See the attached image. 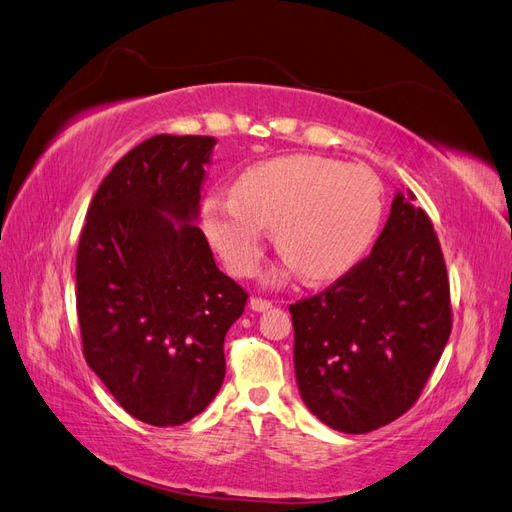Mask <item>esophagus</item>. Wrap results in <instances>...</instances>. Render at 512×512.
<instances>
[{"mask_svg":"<svg viewBox=\"0 0 512 512\" xmlns=\"http://www.w3.org/2000/svg\"><path fill=\"white\" fill-rule=\"evenodd\" d=\"M251 309L253 311H257V313H266V311H270L272 309V302L270 300H264V298H251Z\"/></svg>","mask_w":512,"mask_h":512,"instance_id":"1","label":"esophagus"}]
</instances>
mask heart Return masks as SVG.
Masks as SVG:
<instances>
[{"label":"heart","mask_w":512,"mask_h":512,"mask_svg":"<svg viewBox=\"0 0 512 512\" xmlns=\"http://www.w3.org/2000/svg\"><path fill=\"white\" fill-rule=\"evenodd\" d=\"M384 221V191L362 165L317 154H287L246 167L231 197L203 201L201 223L214 251L238 276H253L268 229L289 268L304 279H339L373 246Z\"/></svg>","instance_id":"obj_1"}]
</instances>
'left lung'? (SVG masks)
<instances>
[{"mask_svg":"<svg viewBox=\"0 0 512 512\" xmlns=\"http://www.w3.org/2000/svg\"><path fill=\"white\" fill-rule=\"evenodd\" d=\"M304 405L341 433H369L420 397L450 337L440 242L414 193H397L371 255L289 306Z\"/></svg>","mask_w":512,"mask_h":512,"instance_id":"obj_1","label":"left lung"}]
</instances>
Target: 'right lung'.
Listing matches in <instances>:
<instances>
[{
	"instance_id": "add662e5",
	"label": "right lung",
	"mask_w": 512,
	"mask_h": 512,
	"mask_svg": "<svg viewBox=\"0 0 512 512\" xmlns=\"http://www.w3.org/2000/svg\"><path fill=\"white\" fill-rule=\"evenodd\" d=\"M214 137L156 135L115 163L77 251L83 354L124 410L154 427L201 414L225 379L246 291L195 225Z\"/></svg>"
}]
</instances>
